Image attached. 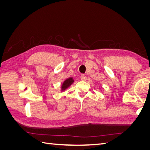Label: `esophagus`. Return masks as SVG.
<instances>
[{
  "mask_svg": "<svg viewBox=\"0 0 150 150\" xmlns=\"http://www.w3.org/2000/svg\"><path fill=\"white\" fill-rule=\"evenodd\" d=\"M81 79L82 80V81H86V79H87V77H86V75H84V74H82L81 76Z\"/></svg>",
  "mask_w": 150,
  "mask_h": 150,
  "instance_id": "esophagus-1",
  "label": "esophagus"
}]
</instances>
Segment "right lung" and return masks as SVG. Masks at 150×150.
<instances>
[{"label":"right lung","instance_id":"right-lung-1","mask_svg":"<svg viewBox=\"0 0 150 150\" xmlns=\"http://www.w3.org/2000/svg\"><path fill=\"white\" fill-rule=\"evenodd\" d=\"M73 82H74V79H72V78H69L67 79L66 81H64V83H63V84L62 85V87H61V90L64 91L68 87H69V86L72 83H73Z\"/></svg>","mask_w":150,"mask_h":150}]
</instances>
